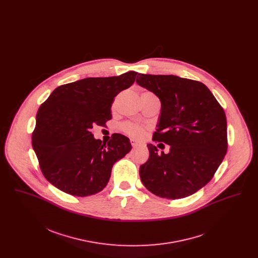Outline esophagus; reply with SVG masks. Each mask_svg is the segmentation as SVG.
I'll return each instance as SVG.
<instances>
[{
  "instance_id": "1",
  "label": "esophagus",
  "mask_w": 258,
  "mask_h": 258,
  "mask_svg": "<svg viewBox=\"0 0 258 258\" xmlns=\"http://www.w3.org/2000/svg\"><path fill=\"white\" fill-rule=\"evenodd\" d=\"M131 143H132V145H133V147L134 148L140 146V143H138V142H137L135 139H131Z\"/></svg>"
}]
</instances>
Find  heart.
I'll return each instance as SVG.
<instances>
[{
  "instance_id": "b5f03b06",
  "label": "heart",
  "mask_w": 258,
  "mask_h": 258,
  "mask_svg": "<svg viewBox=\"0 0 258 258\" xmlns=\"http://www.w3.org/2000/svg\"><path fill=\"white\" fill-rule=\"evenodd\" d=\"M122 130L126 135H131L136 139H141L145 135V128L135 123H124L122 124Z\"/></svg>"
}]
</instances>
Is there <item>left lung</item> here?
Wrapping results in <instances>:
<instances>
[{
	"mask_svg": "<svg viewBox=\"0 0 258 258\" xmlns=\"http://www.w3.org/2000/svg\"><path fill=\"white\" fill-rule=\"evenodd\" d=\"M138 85L153 92L161 103L153 140L170 146L150 157L139 169L152 194L167 199L189 197L208 184L227 151V123L221 104L203 83L176 75L138 74ZM162 143L159 144L162 145Z\"/></svg>",
	"mask_w": 258,
	"mask_h": 258,
	"instance_id": "8db88e82",
	"label": "left lung"
}]
</instances>
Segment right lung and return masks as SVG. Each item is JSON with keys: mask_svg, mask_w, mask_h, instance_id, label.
<instances>
[{"mask_svg": "<svg viewBox=\"0 0 258 258\" xmlns=\"http://www.w3.org/2000/svg\"><path fill=\"white\" fill-rule=\"evenodd\" d=\"M137 73L89 77L56 88L38 108L32 145L46 180L74 197L101 191L113 164L131 150L130 139L114 134L106 143L95 139L94 125L110 120L114 98L135 83Z\"/></svg>", "mask_w": 258, "mask_h": 258, "instance_id": "add662e5", "label": "right lung"}]
</instances>
